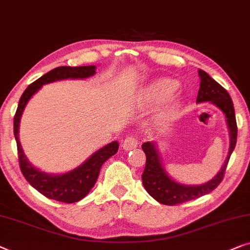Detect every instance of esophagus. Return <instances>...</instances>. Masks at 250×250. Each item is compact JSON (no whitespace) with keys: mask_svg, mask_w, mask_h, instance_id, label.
Here are the masks:
<instances>
[{"mask_svg":"<svg viewBox=\"0 0 250 250\" xmlns=\"http://www.w3.org/2000/svg\"><path fill=\"white\" fill-rule=\"evenodd\" d=\"M137 144H139V140H137V137L134 135H128L125 137L124 141H123L122 146L124 150L129 151V150H132L133 147L137 146Z\"/></svg>","mask_w":250,"mask_h":250,"instance_id":"obj_1","label":"esophagus"}]
</instances>
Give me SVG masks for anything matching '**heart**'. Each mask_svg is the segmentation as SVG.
I'll return each instance as SVG.
<instances>
[{"label":"heart","instance_id":"heart-1","mask_svg":"<svg viewBox=\"0 0 250 250\" xmlns=\"http://www.w3.org/2000/svg\"><path fill=\"white\" fill-rule=\"evenodd\" d=\"M178 82L172 79H159L147 86L144 91V97L149 103H161L169 99L175 95L178 90ZM180 101L178 99H172L165 108L166 115H171L178 109Z\"/></svg>","mask_w":250,"mask_h":250}]
</instances>
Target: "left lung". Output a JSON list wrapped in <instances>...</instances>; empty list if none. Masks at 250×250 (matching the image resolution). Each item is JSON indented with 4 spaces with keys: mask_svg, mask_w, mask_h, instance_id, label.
<instances>
[{
    "mask_svg": "<svg viewBox=\"0 0 250 250\" xmlns=\"http://www.w3.org/2000/svg\"><path fill=\"white\" fill-rule=\"evenodd\" d=\"M201 79L196 103H211L222 111L226 117L227 126L229 129L230 146L227 159L220 171L209 182L202 185H185L173 180L166 170L161 161V155L157 149L155 142H146L142 149L146 155V168L142 175V183L147 193L155 201L165 205H176L184 202L195 200L211 193L222 182L224 171L229 162L230 155L237 143V122L234 115L233 103L226 89L209 77L203 70H198Z\"/></svg>",
    "mask_w": 250,
    "mask_h": 250,
    "instance_id": "1",
    "label": "left lung"
}]
</instances>
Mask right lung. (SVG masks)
<instances>
[{
  "label": "right lung",
  "instance_id": "right-lung-1",
  "mask_svg": "<svg viewBox=\"0 0 250 250\" xmlns=\"http://www.w3.org/2000/svg\"><path fill=\"white\" fill-rule=\"evenodd\" d=\"M95 65L88 66H60L49 71L32 82L21 96L14 115L13 129L17 141L18 154H19L20 169L24 178L30 185L49 200H55L64 203H75L89 194L98 179L101 166L110 157L116 154L119 144L117 141L108 143L90 155L82 165L65 173H47L34 167L26 157L19 140L20 119L28 101L44 84L67 80V79H86L96 74Z\"/></svg>",
  "mask_w": 250,
  "mask_h": 250
}]
</instances>
